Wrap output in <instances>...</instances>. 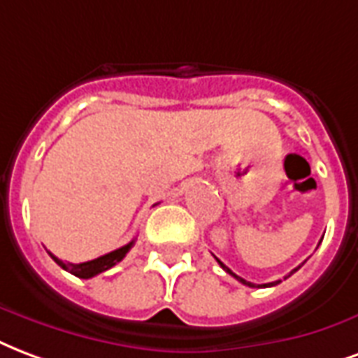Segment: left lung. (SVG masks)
Instances as JSON below:
<instances>
[{"label": "left lung", "mask_w": 358, "mask_h": 358, "mask_svg": "<svg viewBox=\"0 0 358 358\" xmlns=\"http://www.w3.org/2000/svg\"><path fill=\"white\" fill-rule=\"evenodd\" d=\"M217 262H219V264H220V268H222V270H224V271H228V273H230V275H232V278H236V279H238V281H240V283L247 285V287H273V285L281 283V279H278V281H271V283H264V285H255V283H251V281H245V279H243V278H240V275H236V273H234V271L230 270V268H228V266H224V264H222V262H220L219 259H217ZM296 270H300V266H298V268H294V270H292L291 273H289V275H292V273H294V271H296ZM289 275H287V278H289ZM287 278H285V279H287Z\"/></svg>", "instance_id": "8db88e82"}]
</instances>
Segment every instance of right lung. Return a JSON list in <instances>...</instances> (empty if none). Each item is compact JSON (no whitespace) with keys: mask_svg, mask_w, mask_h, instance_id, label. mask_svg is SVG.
<instances>
[{"mask_svg":"<svg viewBox=\"0 0 358 358\" xmlns=\"http://www.w3.org/2000/svg\"><path fill=\"white\" fill-rule=\"evenodd\" d=\"M131 245H134V240H131L128 245L120 247V249H115V251L107 252V255H103V257H98V259L88 260V262H80V264L64 262V260H60L58 257H55L52 252H48V255L52 257V260H55L56 264L62 266V268H64L66 271H69V273H73V275H77V278H80V279H90V278H94V275L101 273V271L109 270V268H113L115 264H118V262H120V260L126 257V252L130 251Z\"/></svg>","mask_w":358,"mask_h":358,"instance_id":"add662e5","label":"right lung"}]
</instances>
